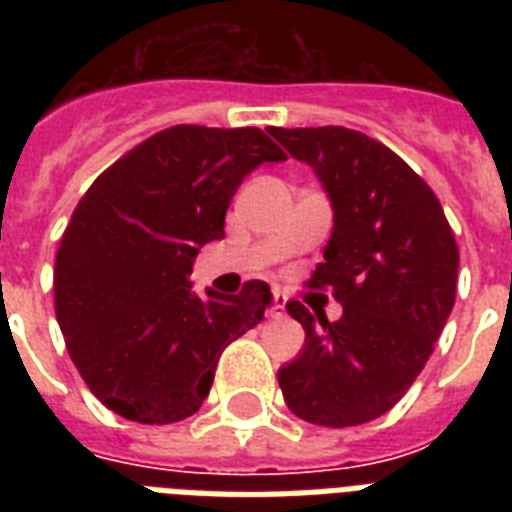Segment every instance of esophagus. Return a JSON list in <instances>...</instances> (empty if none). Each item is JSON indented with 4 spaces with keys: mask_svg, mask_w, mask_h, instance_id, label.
I'll return each instance as SVG.
<instances>
[{
    "mask_svg": "<svg viewBox=\"0 0 512 512\" xmlns=\"http://www.w3.org/2000/svg\"><path fill=\"white\" fill-rule=\"evenodd\" d=\"M287 300H289V297L284 295L281 289H276V292H273V305H271L273 316H281V313L287 311Z\"/></svg>",
    "mask_w": 512,
    "mask_h": 512,
    "instance_id": "34e87169",
    "label": "esophagus"
}]
</instances>
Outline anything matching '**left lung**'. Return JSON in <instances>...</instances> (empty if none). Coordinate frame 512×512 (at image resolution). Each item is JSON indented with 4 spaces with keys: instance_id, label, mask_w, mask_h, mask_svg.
<instances>
[{
    "instance_id": "obj_1",
    "label": "left lung",
    "mask_w": 512,
    "mask_h": 512,
    "mask_svg": "<svg viewBox=\"0 0 512 512\" xmlns=\"http://www.w3.org/2000/svg\"><path fill=\"white\" fill-rule=\"evenodd\" d=\"M311 164L335 207V228L311 289H332L342 319L319 324L287 303L305 348L279 369L284 401L300 420L350 428L401 401L433 353L454 308L460 249L425 180L380 140L348 127H271Z\"/></svg>"
}]
</instances>
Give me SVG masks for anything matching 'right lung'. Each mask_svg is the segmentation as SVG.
I'll return each instance as SVG.
<instances>
[{"mask_svg":"<svg viewBox=\"0 0 512 512\" xmlns=\"http://www.w3.org/2000/svg\"><path fill=\"white\" fill-rule=\"evenodd\" d=\"M287 154L257 127L177 124L100 172L55 257V316L87 388L124 420L170 425L199 412L225 345L260 324L265 281L196 297L193 257L225 236L233 193Z\"/></svg>","mask_w":512,"mask_h":512,"instance_id":"1","label":"right lung"}]
</instances>
